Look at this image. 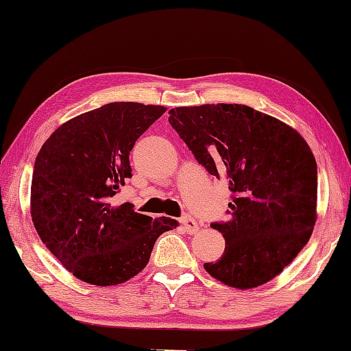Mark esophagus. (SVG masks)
I'll return each mask as SVG.
<instances>
[{
  "instance_id": "1",
  "label": "esophagus",
  "mask_w": 351,
  "mask_h": 351,
  "mask_svg": "<svg viewBox=\"0 0 351 351\" xmlns=\"http://www.w3.org/2000/svg\"><path fill=\"white\" fill-rule=\"evenodd\" d=\"M180 223L184 225V228H185L186 233L193 234V233L198 232V223H196V220H195L193 217H191V215H189V214L182 215Z\"/></svg>"
}]
</instances>
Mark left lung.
<instances>
[{
    "mask_svg": "<svg viewBox=\"0 0 351 351\" xmlns=\"http://www.w3.org/2000/svg\"><path fill=\"white\" fill-rule=\"evenodd\" d=\"M169 123L209 174L232 191L228 222H213L225 251L204 263L238 289L265 285L294 261L313 232L318 167L295 129L247 105L169 110Z\"/></svg>",
    "mask_w": 351,
    "mask_h": 351,
    "instance_id": "1",
    "label": "left lung"
}]
</instances>
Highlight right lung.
Wrapping results in <instances>:
<instances>
[{"instance_id": "right-lung-1", "label": "right lung", "mask_w": 351, "mask_h": 351, "mask_svg": "<svg viewBox=\"0 0 351 351\" xmlns=\"http://www.w3.org/2000/svg\"><path fill=\"white\" fill-rule=\"evenodd\" d=\"M161 105L113 102L57 128L38 153L32 220L41 241L78 280L113 286L150 261L160 234L177 227L112 198L131 179L129 153L162 113Z\"/></svg>"}]
</instances>
